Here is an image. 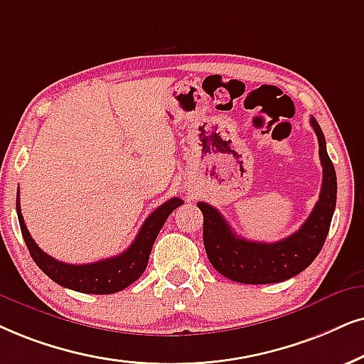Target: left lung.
Listing matches in <instances>:
<instances>
[{"label":"left lung","mask_w":364,"mask_h":364,"mask_svg":"<svg viewBox=\"0 0 364 364\" xmlns=\"http://www.w3.org/2000/svg\"><path fill=\"white\" fill-rule=\"evenodd\" d=\"M319 142L323 164V186L319 201L304 225L291 237L275 243L252 242L237 237L218 210L200 201L203 213V242L210 264L223 277L240 284H274L301 274L319 255L336 208L338 181L333 161L326 151V139L319 124L311 117Z\"/></svg>","instance_id":"left-lung-1"}]
</instances>
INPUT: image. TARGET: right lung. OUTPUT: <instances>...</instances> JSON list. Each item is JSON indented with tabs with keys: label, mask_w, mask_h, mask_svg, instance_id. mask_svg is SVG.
I'll list each match as a JSON object with an SVG mask.
<instances>
[{
	"label": "right lung",
	"mask_w": 364,
	"mask_h": 364,
	"mask_svg": "<svg viewBox=\"0 0 364 364\" xmlns=\"http://www.w3.org/2000/svg\"><path fill=\"white\" fill-rule=\"evenodd\" d=\"M179 205H183V200L179 198H171L166 203H163L159 208H156L151 213L146 222L131 243L127 250L122 254L110 259L94 262V264H82L73 265L65 264V262L55 260L53 257L45 254L41 248L36 245L31 238L28 228H26L25 220H23L21 208H20V188L16 193V213L20 228L25 238L26 247H28L31 259L35 264L48 275L53 282H57L62 287L72 289V291L84 292V294H114L126 289L127 285L136 282L141 277L142 272L148 267L151 248L154 245L156 237L159 230L163 228L168 216L176 210Z\"/></svg>",
	"instance_id": "1"
}]
</instances>
